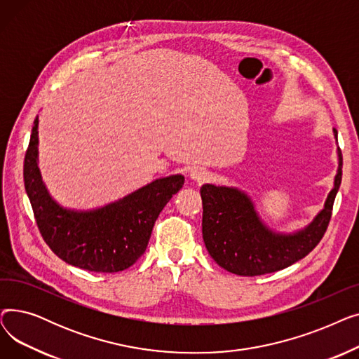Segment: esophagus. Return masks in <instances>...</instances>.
<instances>
[{
    "mask_svg": "<svg viewBox=\"0 0 359 359\" xmlns=\"http://www.w3.org/2000/svg\"><path fill=\"white\" fill-rule=\"evenodd\" d=\"M191 177L196 182H205L206 179L210 177V172L206 170L205 167H201V165H196L191 170Z\"/></svg>",
    "mask_w": 359,
    "mask_h": 359,
    "instance_id": "1",
    "label": "esophagus"
}]
</instances>
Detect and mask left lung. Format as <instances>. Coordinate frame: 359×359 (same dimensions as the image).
I'll return each mask as SVG.
<instances>
[{
  "label": "left lung",
  "instance_id": "1",
  "mask_svg": "<svg viewBox=\"0 0 359 359\" xmlns=\"http://www.w3.org/2000/svg\"><path fill=\"white\" fill-rule=\"evenodd\" d=\"M337 138V130L333 129ZM334 187L327 196L325 210L309 227L292 236H280L268 230L259 219L252 201L233 187L203 184L202 237L206 250L221 268L241 276L272 273L291 266L306 257L323 238L332 218L333 202L342 182V153Z\"/></svg>",
  "mask_w": 359,
  "mask_h": 359
}]
</instances>
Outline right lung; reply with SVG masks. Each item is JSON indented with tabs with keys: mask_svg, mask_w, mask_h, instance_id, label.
Wrapping results in <instances>:
<instances>
[{
	"mask_svg": "<svg viewBox=\"0 0 359 359\" xmlns=\"http://www.w3.org/2000/svg\"><path fill=\"white\" fill-rule=\"evenodd\" d=\"M37 118L26 149L23 177L33 215L49 249L90 272L115 273L144 255L154 222L184 183L180 175L157 179L126 198L90 212L61 208L48 195L37 167Z\"/></svg>",
	"mask_w": 359,
	"mask_h": 359,
	"instance_id": "right-lung-1",
	"label": "right lung"
}]
</instances>
